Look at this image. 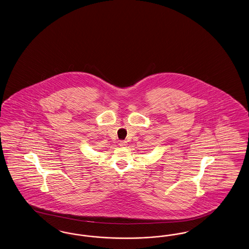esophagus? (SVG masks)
I'll use <instances>...</instances> for the list:
<instances>
[{
    "label": "esophagus",
    "instance_id": "1",
    "mask_svg": "<svg viewBox=\"0 0 249 249\" xmlns=\"http://www.w3.org/2000/svg\"><path fill=\"white\" fill-rule=\"evenodd\" d=\"M126 145H127V142H126V141H120V146H121V147H125Z\"/></svg>",
    "mask_w": 249,
    "mask_h": 249
}]
</instances>
